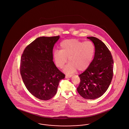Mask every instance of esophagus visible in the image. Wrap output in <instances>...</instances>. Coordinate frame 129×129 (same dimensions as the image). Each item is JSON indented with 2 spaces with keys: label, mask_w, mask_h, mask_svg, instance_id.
Masks as SVG:
<instances>
[{
  "label": "esophagus",
  "mask_w": 129,
  "mask_h": 129,
  "mask_svg": "<svg viewBox=\"0 0 129 129\" xmlns=\"http://www.w3.org/2000/svg\"><path fill=\"white\" fill-rule=\"evenodd\" d=\"M72 76V75H67V74H66V75H65V78H70V77H71Z\"/></svg>",
  "instance_id": "1"
}]
</instances>
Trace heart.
<instances>
[{"instance_id":"1","label":"heart","mask_w":129,"mask_h":129,"mask_svg":"<svg viewBox=\"0 0 129 129\" xmlns=\"http://www.w3.org/2000/svg\"><path fill=\"white\" fill-rule=\"evenodd\" d=\"M60 51L55 50L54 58L57 67L62 68L67 61L69 63L64 69L67 73L78 70L80 72L89 67L95 52L94 45L90 41L85 42L77 39L65 40L60 44Z\"/></svg>"}]
</instances>
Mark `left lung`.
<instances>
[{
  "label": "left lung",
  "instance_id": "8db88e82",
  "mask_svg": "<svg viewBox=\"0 0 129 129\" xmlns=\"http://www.w3.org/2000/svg\"><path fill=\"white\" fill-rule=\"evenodd\" d=\"M87 38L94 44L95 55L89 67L79 75L80 83L77 90L83 98L94 100L102 96L110 86L114 61L110 51L102 41L95 37Z\"/></svg>",
  "mask_w": 129,
  "mask_h": 129
}]
</instances>
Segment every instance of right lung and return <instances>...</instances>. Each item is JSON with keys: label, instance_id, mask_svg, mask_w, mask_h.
Wrapping results in <instances>:
<instances>
[{"label": "right lung", "instance_id": "add662e5", "mask_svg": "<svg viewBox=\"0 0 129 129\" xmlns=\"http://www.w3.org/2000/svg\"><path fill=\"white\" fill-rule=\"evenodd\" d=\"M59 37L38 38L25 47L21 57L20 74L25 86L41 100L53 98L65 77L53 61V49Z\"/></svg>", "mask_w": 129, "mask_h": 129}]
</instances>
